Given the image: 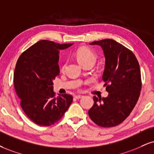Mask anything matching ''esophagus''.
<instances>
[{
  "label": "esophagus",
  "instance_id": "obj_1",
  "mask_svg": "<svg viewBox=\"0 0 154 154\" xmlns=\"http://www.w3.org/2000/svg\"><path fill=\"white\" fill-rule=\"evenodd\" d=\"M83 97V95H77L75 96V97L76 98V99H80V98H82Z\"/></svg>",
  "mask_w": 154,
  "mask_h": 154
}]
</instances>
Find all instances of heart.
Here are the masks:
<instances>
[{"mask_svg":"<svg viewBox=\"0 0 154 154\" xmlns=\"http://www.w3.org/2000/svg\"><path fill=\"white\" fill-rule=\"evenodd\" d=\"M75 57L77 62L82 66H84L85 64L90 62L95 63L96 59H97V55L89 48L82 47L76 51ZM64 68H65V64L63 65L62 69H64Z\"/></svg>","mask_w":154,"mask_h":154,"instance_id":"1","label":"heart"}]
</instances>
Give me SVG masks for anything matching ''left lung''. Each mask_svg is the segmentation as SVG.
<instances>
[{
  "instance_id": "left-lung-1",
  "label": "left lung",
  "mask_w": 154,
  "mask_h": 154,
  "mask_svg": "<svg viewBox=\"0 0 154 154\" xmlns=\"http://www.w3.org/2000/svg\"><path fill=\"white\" fill-rule=\"evenodd\" d=\"M103 49L105 58L103 75L106 97L94 96V105L88 115L100 126L119 125L134 108L141 90L139 64L132 51L116 41L107 38L90 43Z\"/></svg>"
}]
</instances>
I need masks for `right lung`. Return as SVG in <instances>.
<instances>
[{
	"instance_id": "right-lung-1",
	"label": "right lung",
	"mask_w": 154,
	"mask_h": 154,
	"mask_svg": "<svg viewBox=\"0 0 154 154\" xmlns=\"http://www.w3.org/2000/svg\"><path fill=\"white\" fill-rule=\"evenodd\" d=\"M73 44L41 40L18 58L14 88L26 115L37 125L49 126L63 117L73 100L68 94L55 97L53 81L59 74V51Z\"/></svg>"
}]
</instances>
